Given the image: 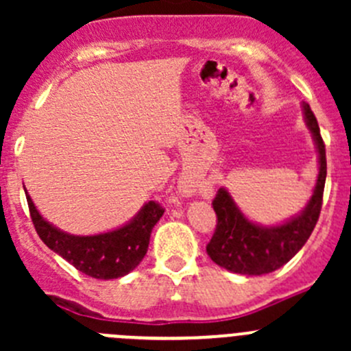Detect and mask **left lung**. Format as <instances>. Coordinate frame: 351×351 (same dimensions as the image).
Instances as JSON below:
<instances>
[{
  "mask_svg": "<svg viewBox=\"0 0 351 351\" xmlns=\"http://www.w3.org/2000/svg\"><path fill=\"white\" fill-rule=\"evenodd\" d=\"M304 113L319 153V176L306 210L277 228H260L244 217L224 189H219L212 200L217 224L207 244V254L219 267L241 275L271 274L295 256L316 228L326 183V147L307 104H304Z\"/></svg>",
  "mask_w": 351,
  "mask_h": 351,
  "instance_id": "obj_1",
  "label": "left lung"
}]
</instances>
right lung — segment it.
Instances as JSON below:
<instances>
[{"mask_svg": "<svg viewBox=\"0 0 351 351\" xmlns=\"http://www.w3.org/2000/svg\"><path fill=\"white\" fill-rule=\"evenodd\" d=\"M27 204L35 231L44 244L61 254L76 270L101 280L123 277L143 261L151 231L165 212L161 204L151 200L123 228L97 236H71L42 219L28 195Z\"/></svg>", "mask_w": 351, "mask_h": 351, "instance_id": "obj_1", "label": "right lung"}]
</instances>
